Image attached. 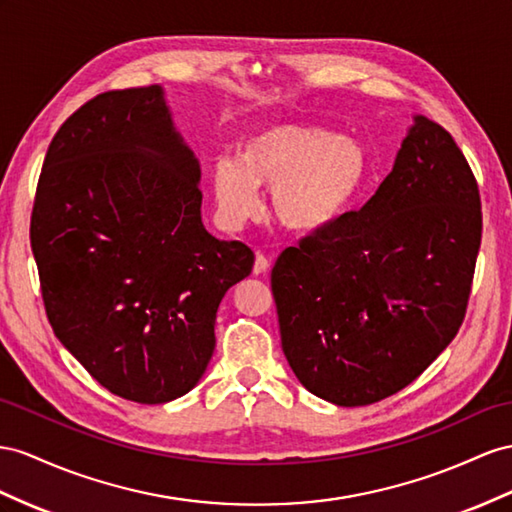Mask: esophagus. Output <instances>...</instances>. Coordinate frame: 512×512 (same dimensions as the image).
Instances as JSON below:
<instances>
[{
  "label": "esophagus",
  "instance_id": "esophagus-1",
  "mask_svg": "<svg viewBox=\"0 0 512 512\" xmlns=\"http://www.w3.org/2000/svg\"><path fill=\"white\" fill-rule=\"evenodd\" d=\"M270 270V261H268V257L266 255H261V253H257V257H255V266H253V274H266Z\"/></svg>",
  "mask_w": 512,
  "mask_h": 512
}]
</instances>
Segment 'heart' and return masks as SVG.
<instances>
[{
  "label": "heart",
  "mask_w": 512,
  "mask_h": 512,
  "mask_svg": "<svg viewBox=\"0 0 512 512\" xmlns=\"http://www.w3.org/2000/svg\"><path fill=\"white\" fill-rule=\"evenodd\" d=\"M368 157L357 140L313 125L281 123L255 131L238 147V162L212 168L218 214L242 227L259 212V190L272 188V216L285 229L313 233L344 214L363 186Z\"/></svg>",
  "instance_id": "b5f03b06"
}]
</instances>
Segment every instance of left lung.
Listing matches in <instances>:
<instances>
[{
  "instance_id": "1",
  "label": "left lung",
  "mask_w": 512,
  "mask_h": 512,
  "mask_svg": "<svg viewBox=\"0 0 512 512\" xmlns=\"http://www.w3.org/2000/svg\"><path fill=\"white\" fill-rule=\"evenodd\" d=\"M480 238L478 181L463 151L415 116L372 199L285 248L272 268L298 381L337 406L411 385L461 329Z\"/></svg>"
}]
</instances>
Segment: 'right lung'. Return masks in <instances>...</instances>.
Returning a JSON list of instances; mask_svg holds the SVG:
<instances>
[{
	"label": "right lung",
	"mask_w": 512,
	"mask_h": 512,
	"mask_svg": "<svg viewBox=\"0 0 512 512\" xmlns=\"http://www.w3.org/2000/svg\"><path fill=\"white\" fill-rule=\"evenodd\" d=\"M201 168L160 86L75 110L38 177L30 242L51 329L114 396L164 404L214 355L216 311L255 255L201 222Z\"/></svg>",
	"instance_id": "obj_1"
}]
</instances>
